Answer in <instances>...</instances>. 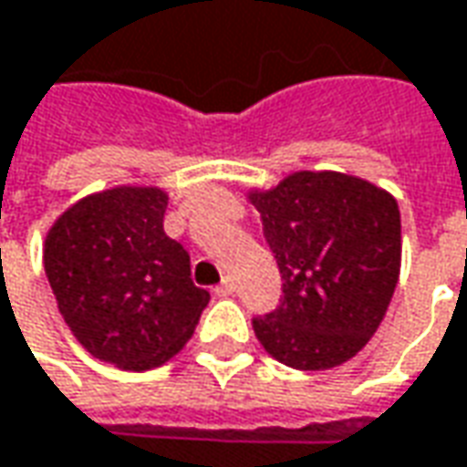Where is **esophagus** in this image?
Instances as JSON below:
<instances>
[{
    "mask_svg": "<svg viewBox=\"0 0 467 467\" xmlns=\"http://www.w3.org/2000/svg\"><path fill=\"white\" fill-rule=\"evenodd\" d=\"M233 291H234V281L227 275V278H222V284L217 288H214V294L217 296H233Z\"/></svg>",
    "mask_w": 467,
    "mask_h": 467,
    "instance_id": "obj_1",
    "label": "esophagus"
}]
</instances>
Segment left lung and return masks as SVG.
Wrapping results in <instances>:
<instances>
[{
    "label": "left lung",
    "instance_id": "8db88e82",
    "mask_svg": "<svg viewBox=\"0 0 467 467\" xmlns=\"http://www.w3.org/2000/svg\"><path fill=\"white\" fill-rule=\"evenodd\" d=\"M247 199L284 278L278 309L253 319L263 350L296 370L348 363L383 322L401 271L393 193L340 171H294Z\"/></svg>",
    "mask_w": 467,
    "mask_h": 467
}]
</instances>
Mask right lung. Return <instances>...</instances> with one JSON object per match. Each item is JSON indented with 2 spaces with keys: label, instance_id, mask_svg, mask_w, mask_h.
I'll return each instance as SVG.
<instances>
[{
  "label": "right lung",
  "instance_id": "right-lung-1",
  "mask_svg": "<svg viewBox=\"0 0 467 467\" xmlns=\"http://www.w3.org/2000/svg\"><path fill=\"white\" fill-rule=\"evenodd\" d=\"M161 186H112L78 199L43 243L47 284L78 345L122 370L168 363L209 304L189 253L163 233Z\"/></svg>",
  "mask_w": 467,
  "mask_h": 467
}]
</instances>
